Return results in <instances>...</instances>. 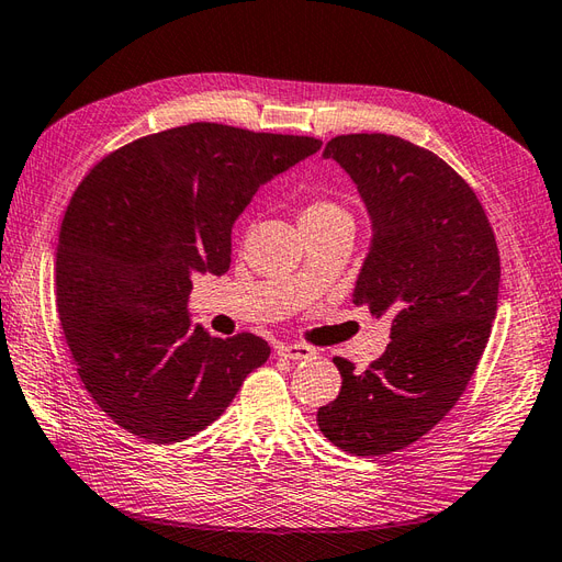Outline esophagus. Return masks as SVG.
Segmentation results:
<instances>
[{
	"mask_svg": "<svg viewBox=\"0 0 562 562\" xmlns=\"http://www.w3.org/2000/svg\"><path fill=\"white\" fill-rule=\"evenodd\" d=\"M278 356L290 358V361H301V358L315 356V349L308 347V344H280Z\"/></svg>",
	"mask_w": 562,
	"mask_h": 562,
	"instance_id": "obj_1",
	"label": "esophagus"
}]
</instances>
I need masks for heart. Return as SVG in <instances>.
<instances>
[{"label": "heart", "instance_id": "obj_1", "mask_svg": "<svg viewBox=\"0 0 562 562\" xmlns=\"http://www.w3.org/2000/svg\"><path fill=\"white\" fill-rule=\"evenodd\" d=\"M299 221H301V227L306 229V227H325V225H335V223H347V221H351V215L335 196L315 192V194H308L304 199V204H301Z\"/></svg>", "mask_w": 562, "mask_h": 562}]
</instances>
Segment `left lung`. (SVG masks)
<instances>
[{
	"label": "left lung",
	"mask_w": 562,
	"mask_h": 562,
	"mask_svg": "<svg viewBox=\"0 0 562 562\" xmlns=\"http://www.w3.org/2000/svg\"><path fill=\"white\" fill-rule=\"evenodd\" d=\"M325 158L349 172L372 218L353 304L392 315L386 351L356 372L335 356L341 392L318 427L353 456L418 441L477 368L496 318L501 258L472 187L429 149L384 133L339 135Z\"/></svg>",
	"instance_id": "8db88e82"
}]
</instances>
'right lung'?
Masks as SVG:
<instances>
[{"mask_svg":"<svg viewBox=\"0 0 562 562\" xmlns=\"http://www.w3.org/2000/svg\"><path fill=\"white\" fill-rule=\"evenodd\" d=\"M321 144L190 123L127 142L78 184L56 249V308L85 390L125 431L151 443L192 437L268 361L261 337L192 327L190 276H223L258 187Z\"/></svg>","mask_w":562,"mask_h":562,"instance_id":"right-lung-1","label":"right lung"}]
</instances>
